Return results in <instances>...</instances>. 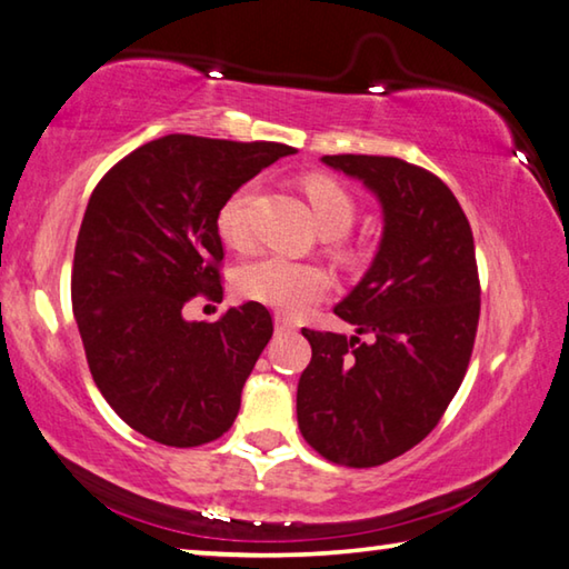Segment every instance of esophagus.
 Here are the masks:
<instances>
[{
	"label": "esophagus",
	"instance_id": "obj_1",
	"mask_svg": "<svg viewBox=\"0 0 569 569\" xmlns=\"http://www.w3.org/2000/svg\"><path fill=\"white\" fill-rule=\"evenodd\" d=\"M274 330L277 332H295V325L290 320L279 318V315H277V318H274Z\"/></svg>",
	"mask_w": 569,
	"mask_h": 569
}]
</instances>
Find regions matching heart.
<instances>
[{
    "mask_svg": "<svg viewBox=\"0 0 569 569\" xmlns=\"http://www.w3.org/2000/svg\"><path fill=\"white\" fill-rule=\"evenodd\" d=\"M315 221L325 237L348 234L356 221V201L338 181L312 176L305 181ZM257 197V183H244L221 203L217 227L221 239L231 247L247 244L249 239V207ZM330 274L318 264L292 262V259L267 254L249 259L237 269V290L247 300L262 302L282 315H302L328 295Z\"/></svg>",
    "mask_w": 569,
    "mask_h": 569,
    "instance_id": "obj_1",
    "label": "heart"
}]
</instances>
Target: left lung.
<instances>
[{
    "label": "left lung",
    "instance_id": "obj_1",
    "mask_svg": "<svg viewBox=\"0 0 569 569\" xmlns=\"http://www.w3.org/2000/svg\"><path fill=\"white\" fill-rule=\"evenodd\" d=\"M322 163L376 193L383 234L368 272L335 307L358 335L302 328L312 360L297 386V423L328 461L368 469L423 441L467 376L479 325L477 251L439 176L393 156Z\"/></svg>",
    "mask_w": 569,
    "mask_h": 569
}]
</instances>
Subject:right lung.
Masks as SVG:
<instances>
[{"label":"right lung","mask_w":569,"mask_h":569,"mask_svg":"<svg viewBox=\"0 0 569 569\" xmlns=\"http://www.w3.org/2000/svg\"><path fill=\"white\" fill-rule=\"evenodd\" d=\"M290 153L171 133L128 153L92 191L74 244L72 312L102 398L151 441L191 449L234 423L272 315L247 302L217 322H189L183 305L221 295V203Z\"/></svg>","instance_id":"obj_1"}]
</instances>
